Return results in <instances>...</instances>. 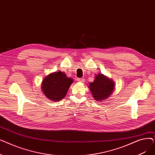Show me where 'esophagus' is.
Listing matches in <instances>:
<instances>
[{"label": "esophagus", "mask_w": 155, "mask_h": 155, "mask_svg": "<svg viewBox=\"0 0 155 155\" xmlns=\"http://www.w3.org/2000/svg\"><path fill=\"white\" fill-rule=\"evenodd\" d=\"M77 81L79 82H84L85 80L84 78H77Z\"/></svg>", "instance_id": "obj_1"}]
</instances>
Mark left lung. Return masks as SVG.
<instances>
[{
  "mask_svg": "<svg viewBox=\"0 0 155 155\" xmlns=\"http://www.w3.org/2000/svg\"><path fill=\"white\" fill-rule=\"evenodd\" d=\"M115 83L111 79L102 73L96 74L94 81L89 83L88 88L95 101H102L108 99L112 94Z\"/></svg>",
  "mask_w": 155,
  "mask_h": 155,
  "instance_id": "8db88e82",
  "label": "left lung"
}]
</instances>
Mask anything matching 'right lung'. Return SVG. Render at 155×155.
Masks as SVG:
<instances>
[{
    "mask_svg": "<svg viewBox=\"0 0 155 155\" xmlns=\"http://www.w3.org/2000/svg\"><path fill=\"white\" fill-rule=\"evenodd\" d=\"M73 82V80L67 77L64 72L55 71L43 78L41 90L48 99L55 102L60 101L66 96Z\"/></svg>",
    "mask_w": 155,
    "mask_h": 155,
    "instance_id": "1",
    "label": "right lung"
}]
</instances>
